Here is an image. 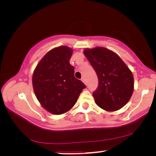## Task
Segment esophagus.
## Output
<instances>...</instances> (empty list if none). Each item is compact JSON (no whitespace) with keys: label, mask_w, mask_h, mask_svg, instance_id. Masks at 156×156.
<instances>
[{"label":"esophagus","mask_w":156,"mask_h":156,"mask_svg":"<svg viewBox=\"0 0 156 156\" xmlns=\"http://www.w3.org/2000/svg\"><path fill=\"white\" fill-rule=\"evenodd\" d=\"M82 80V82H84L85 84H86V82H85V80H84V78H82V80Z\"/></svg>","instance_id":"1"}]
</instances>
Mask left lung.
<instances>
[{
  "mask_svg": "<svg viewBox=\"0 0 156 156\" xmlns=\"http://www.w3.org/2000/svg\"><path fill=\"white\" fill-rule=\"evenodd\" d=\"M84 54L99 78V86L93 93L96 104L107 112L119 110L133 94L134 81L131 71L116 53L107 48H87Z\"/></svg>",
  "mask_w": 156,
  "mask_h": 156,
  "instance_id": "8db88e82",
  "label": "left lung"
}]
</instances>
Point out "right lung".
<instances>
[{"label": "right lung", "mask_w": 156, "mask_h": 156, "mask_svg": "<svg viewBox=\"0 0 156 156\" xmlns=\"http://www.w3.org/2000/svg\"><path fill=\"white\" fill-rule=\"evenodd\" d=\"M73 50L59 46L49 51L36 66L33 87L38 101L52 114L67 112L76 104L85 86L74 76L69 63Z\"/></svg>", "instance_id": "obj_1"}]
</instances>
